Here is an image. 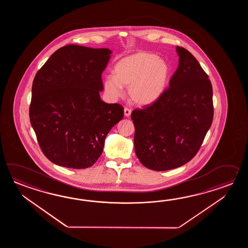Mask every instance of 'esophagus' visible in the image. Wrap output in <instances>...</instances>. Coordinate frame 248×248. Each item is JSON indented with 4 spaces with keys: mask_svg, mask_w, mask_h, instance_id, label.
Segmentation results:
<instances>
[{
    "mask_svg": "<svg viewBox=\"0 0 248 248\" xmlns=\"http://www.w3.org/2000/svg\"><path fill=\"white\" fill-rule=\"evenodd\" d=\"M124 114H125V116L126 117L130 116V115H131V110L126 107V108L124 109Z\"/></svg>",
    "mask_w": 248,
    "mask_h": 248,
    "instance_id": "34e87169",
    "label": "esophagus"
}]
</instances>
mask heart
Listing matches in <instances>:
<instances>
[{
  "instance_id": "1",
  "label": "heart",
  "mask_w": 248,
  "mask_h": 248,
  "mask_svg": "<svg viewBox=\"0 0 248 248\" xmlns=\"http://www.w3.org/2000/svg\"><path fill=\"white\" fill-rule=\"evenodd\" d=\"M170 68L163 58L147 52H137L120 59L114 74L106 75L104 86L113 98L122 97L123 86L128 87L132 101L149 106L163 95L169 82Z\"/></svg>"
}]
</instances>
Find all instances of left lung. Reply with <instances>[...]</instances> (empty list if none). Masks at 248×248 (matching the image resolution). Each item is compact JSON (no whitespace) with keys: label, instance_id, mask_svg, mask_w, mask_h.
Returning <instances> with one entry per match:
<instances>
[{"label":"left lung","instance_id":"obj_1","mask_svg":"<svg viewBox=\"0 0 248 248\" xmlns=\"http://www.w3.org/2000/svg\"><path fill=\"white\" fill-rule=\"evenodd\" d=\"M178 67L161 97L132 111L135 151L147 169L166 171L189 162L199 152L214 117L207 74L185 47H175Z\"/></svg>","mask_w":248,"mask_h":248}]
</instances>
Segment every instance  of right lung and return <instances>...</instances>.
Segmentation results:
<instances>
[{
	"label": "right lung",
	"instance_id": "add662e5",
	"mask_svg": "<svg viewBox=\"0 0 248 248\" xmlns=\"http://www.w3.org/2000/svg\"><path fill=\"white\" fill-rule=\"evenodd\" d=\"M111 50L67 45L53 53L32 87L30 122L51 162L82 169L95 163L124 108L101 100V74Z\"/></svg>",
	"mask_w": 248,
	"mask_h": 248
}]
</instances>
